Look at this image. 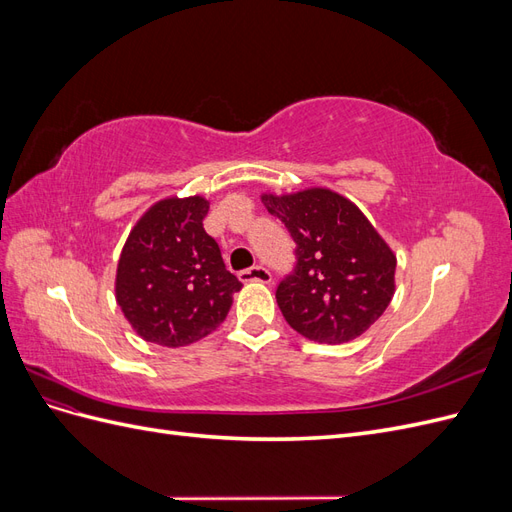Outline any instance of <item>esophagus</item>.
Segmentation results:
<instances>
[{
  "label": "esophagus",
  "instance_id": "esophagus-1",
  "mask_svg": "<svg viewBox=\"0 0 512 512\" xmlns=\"http://www.w3.org/2000/svg\"><path fill=\"white\" fill-rule=\"evenodd\" d=\"M239 280H241V282H245V284H247V282L269 284V282H271V273H269V269L256 265V267H250V269L241 271V273H239Z\"/></svg>",
  "mask_w": 512,
  "mask_h": 512
}]
</instances>
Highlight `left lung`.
I'll list each match as a JSON object with an SVG mask.
<instances>
[{
    "instance_id": "obj_1",
    "label": "left lung",
    "mask_w": 512,
    "mask_h": 512,
    "mask_svg": "<svg viewBox=\"0 0 512 512\" xmlns=\"http://www.w3.org/2000/svg\"><path fill=\"white\" fill-rule=\"evenodd\" d=\"M297 243V267L275 299L290 327L318 344L363 335L395 294L397 258L352 200L329 188L262 194Z\"/></svg>"
}]
</instances>
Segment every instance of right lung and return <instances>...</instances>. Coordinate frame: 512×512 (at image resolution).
I'll use <instances>...</instances> for the list:
<instances>
[{
  "mask_svg": "<svg viewBox=\"0 0 512 512\" xmlns=\"http://www.w3.org/2000/svg\"><path fill=\"white\" fill-rule=\"evenodd\" d=\"M207 211L203 196H170L130 230L117 262L115 297L145 342L179 348L207 337L243 286L203 228Z\"/></svg>",
  "mask_w": 512,
  "mask_h": 512,
  "instance_id": "add662e5",
  "label": "right lung"
}]
</instances>
